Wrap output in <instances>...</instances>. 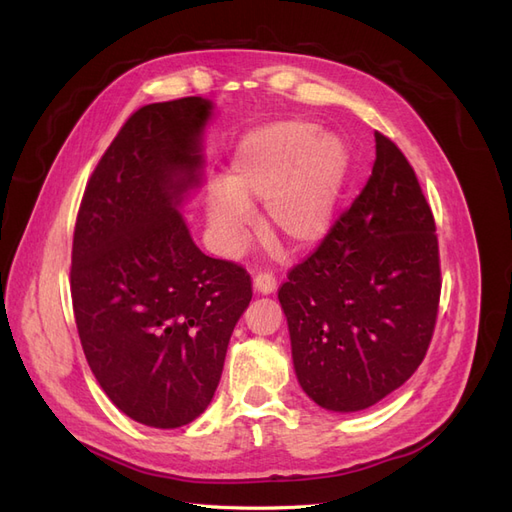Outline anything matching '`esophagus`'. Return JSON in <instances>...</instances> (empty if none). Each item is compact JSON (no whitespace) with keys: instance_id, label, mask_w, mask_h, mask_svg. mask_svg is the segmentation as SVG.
Masks as SVG:
<instances>
[{"instance_id":"1","label":"esophagus","mask_w":512,"mask_h":512,"mask_svg":"<svg viewBox=\"0 0 512 512\" xmlns=\"http://www.w3.org/2000/svg\"><path fill=\"white\" fill-rule=\"evenodd\" d=\"M275 286H277V282L271 273H258L254 277V290L258 294H271V292H275Z\"/></svg>"}]
</instances>
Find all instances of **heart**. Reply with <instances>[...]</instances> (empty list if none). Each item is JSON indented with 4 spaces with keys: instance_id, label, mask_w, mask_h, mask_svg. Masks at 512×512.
Masks as SVG:
<instances>
[{
    "instance_id": "obj_1",
    "label": "heart",
    "mask_w": 512,
    "mask_h": 512,
    "mask_svg": "<svg viewBox=\"0 0 512 512\" xmlns=\"http://www.w3.org/2000/svg\"><path fill=\"white\" fill-rule=\"evenodd\" d=\"M350 168L346 143L312 121L277 119L247 132L224 181L207 192L213 245L237 256L252 232V205L265 203L273 237L305 250L327 235Z\"/></svg>"
}]
</instances>
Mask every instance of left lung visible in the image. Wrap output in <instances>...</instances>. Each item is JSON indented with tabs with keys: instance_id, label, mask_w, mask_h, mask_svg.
I'll return each mask as SVG.
<instances>
[{
	"instance_id": "1",
	"label": "left lung",
	"mask_w": 512,
	"mask_h": 512,
	"mask_svg": "<svg viewBox=\"0 0 512 512\" xmlns=\"http://www.w3.org/2000/svg\"><path fill=\"white\" fill-rule=\"evenodd\" d=\"M440 286L431 209L404 153L376 132L363 192L277 292L307 397L359 412L399 389L425 359Z\"/></svg>"
}]
</instances>
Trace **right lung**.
Returning <instances> with one entry per match:
<instances>
[{
    "mask_svg": "<svg viewBox=\"0 0 512 512\" xmlns=\"http://www.w3.org/2000/svg\"><path fill=\"white\" fill-rule=\"evenodd\" d=\"M211 115L198 96L138 108L76 218L70 288L85 359L108 399L147 427H183L207 410L252 301L250 275L200 252L181 215L203 183Z\"/></svg>",
    "mask_w": 512,
    "mask_h": 512,
    "instance_id": "obj_1",
    "label": "right lung"
}]
</instances>
